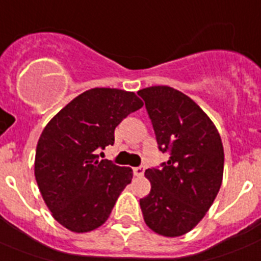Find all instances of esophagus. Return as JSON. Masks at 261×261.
<instances>
[{
    "mask_svg": "<svg viewBox=\"0 0 261 261\" xmlns=\"http://www.w3.org/2000/svg\"><path fill=\"white\" fill-rule=\"evenodd\" d=\"M144 172H145V167H143V165H140V167L133 168V173H135V176H137V177H140V176H143Z\"/></svg>",
    "mask_w": 261,
    "mask_h": 261,
    "instance_id": "esophagus-1",
    "label": "esophagus"
}]
</instances>
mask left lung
<instances>
[{
  "mask_svg": "<svg viewBox=\"0 0 261 261\" xmlns=\"http://www.w3.org/2000/svg\"><path fill=\"white\" fill-rule=\"evenodd\" d=\"M145 102L159 149L169 154L149 168V195L140 199L146 225L156 233L176 238L205 216L223 180L224 149L220 135L203 109L171 87L137 92Z\"/></svg>",
  "mask_w": 261,
  "mask_h": 261,
  "instance_id": "obj_1",
  "label": "left lung"
}]
</instances>
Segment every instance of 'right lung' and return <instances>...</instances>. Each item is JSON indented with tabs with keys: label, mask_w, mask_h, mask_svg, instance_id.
Listing matches in <instances>:
<instances>
[{
	"label": "right lung",
	"mask_w": 261,
	"mask_h": 261,
	"mask_svg": "<svg viewBox=\"0 0 261 261\" xmlns=\"http://www.w3.org/2000/svg\"><path fill=\"white\" fill-rule=\"evenodd\" d=\"M143 101L133 92L94 88L72 100L48 122L36 149L34 174L58 223L89 232L107 221L130 168L98 161L97 150L115 144V129Z\"/></svg>",
	"instance_id": "add662e5"
}]
</instances>
